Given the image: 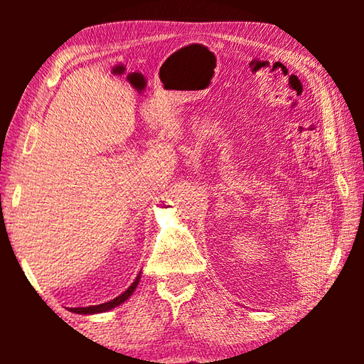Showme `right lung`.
Listing matches in <instances>:
<instances>
[{
	"label": "right lung",
	"instance_id": "right-lung-1",
	"mask_svg": "<svg viewBox=\"0 0 364 364\" xmlns=\"http://www.w3.org/2000/svg\"><path fill=\"white\" fill-rule=\"evenodd\" d=\"M139 279H141V274L136 276V279H134L133 284L127 289L125 292L120 294L119 297H115L114 300H109L106 304H100V305H93V306H82V308H70L72 313H78V315H93V313H102V311H109L112 310V308L119 306L120 304H123L130 295L134 292V289L138 287L139 284Z\"/></svg>",
	"mask_w": 364,
	"mask_h": 364
}]
</instances>
